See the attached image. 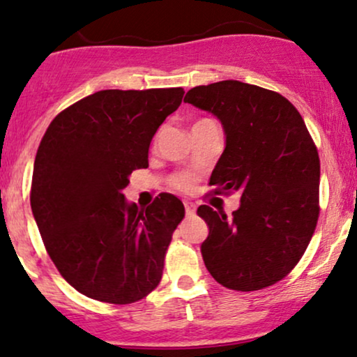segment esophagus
<instances>
[{
	"label": "esophagus",
	"instance_id": "1",
	"mask_svg": "<svg viewBox=\"0 0 357 357\" xmlns=\"http://www.w3.org/2000/svg\"><path fill=\"white\" fill-rule=\"evenodd\" d=\"M184 210H186V215L190 216L196 211V204L191 203V202H184Z\"/></svg>",
	"mask_w": 357,
	"mask_h": 357
}]
</instances>
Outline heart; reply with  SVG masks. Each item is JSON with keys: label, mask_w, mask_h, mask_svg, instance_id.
<instances>
[{"label": "heart", "mask_w": 357, "mask_h": 357, "mask_svg": "<svg viewBox=\"0 0 357 357\" xmlns=\"http://www.w3.org/2000/svg\"><path fill=\"white\" fill-rule=\"evenodd\" d=\"M171 186L179 191H191L192 186H195V178L186 173L176 174L173 176V179H171Z\"/></svg>", "instance_id": "1"}]
</instances>
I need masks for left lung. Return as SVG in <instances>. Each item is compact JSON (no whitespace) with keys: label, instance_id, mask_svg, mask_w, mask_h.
<instances>
[{"label":"left lung","instance_id":"obj_1","mask_svg":"<svg viewBox=\"0 0 357 357\" xmlns=\"http://www.w3.org/2000/svg\"><path fill=\"white\" fill-rule=\"evenodd\" d=\"M184 102L223 126L215 195L240 192L231 216L198 208L210 228L202 243L208 272L240 292L277 284L304 255L319 218L321 162L304 119L280 93L238 80L199 85Z\"/></svg>","mask_w":357,"mask_h":357}]
</instances>
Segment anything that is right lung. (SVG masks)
Segmentation results:
<instances>
[{
	"label": "right lung",
	"instance_id": "obj_1",
	"mask_svg": "<svg viewBox=\"0 0 357 357\" xmlns=\"http://www.w3.org/2000/svg\"><path fill=\"white\" fill-rule=\"evenodd\" d=\"M184 90H100L60 112L35 158L31 211L45 248L73 289L109 304H132L161 282L181 199L161 192L146 210L124 196L147 167L155 130Z\"/></svg>",
	"mask_w": 357,
	"mask_h": 357
}]
</instances>
